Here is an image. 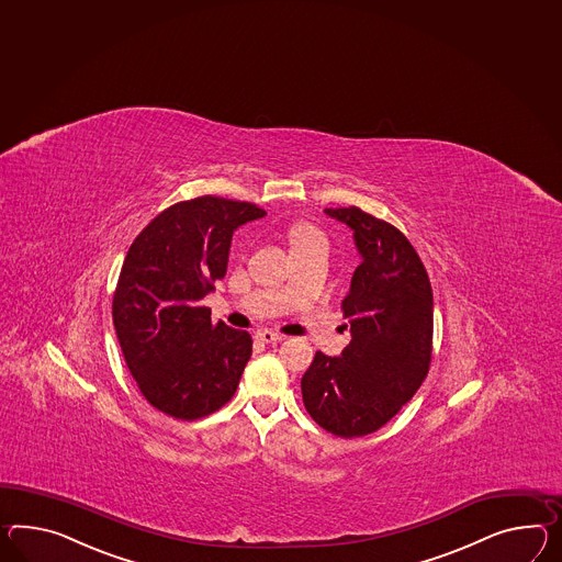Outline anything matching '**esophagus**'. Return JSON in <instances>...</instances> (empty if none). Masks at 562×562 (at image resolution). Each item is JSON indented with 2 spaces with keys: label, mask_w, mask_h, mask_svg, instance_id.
<instances>
[{
  "label": "esophagus",
  "mask_w": 562,
  "mask_h": 562,
  "mask_svg": "<svg viewBox=\"0 0 562 562\" xmlns=\"http://www.w3.org/2000/svg\"><path fill=\"white\" fill-rule=\"evenodd\" d=\"M256 339L260 342H266V345H276V342L284 341V335L274 333V330H258Z\"/></svg>",
  "instance_id": "1"
}]
</instances>
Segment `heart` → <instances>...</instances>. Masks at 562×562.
<instances>
[{"instance_id":"b5f03b06","label":"heart","mask_w":562,"mask_h":562,"mask_svg":"<svg viewBox=\"0 0 562 562\" xmlns=\"http://www.w3.org/2000/svg\"><path fill=\"white\" fill-rule=\"evenodd\" d=\"M288 241H290L292 251H301V249H306V247L327 244V237H325V233L321 232L313 223L299 221V223L290 225V229H288Z\"/></svg>"}]
</instances>
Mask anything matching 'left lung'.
Instances as JSON below:
<instances>
[{"mask_svg": "<svg viewBox=\"0 0 562 562\" xmlns=\"http://www.w3.org/2000/svg\"><path fill=\"white\" fill-rule=\"evenodd\" d=\"M353 229L361 263L342 299L351 342L316 351L302 402L316 425L356 438L390 423L425 382L432 359V288L408 237L359 206L325 209Z\"/></svg>", "mask_w": 562, "mask_h": 562, "instance_id": "obj_1", "label": "left lung"}]
</instances>
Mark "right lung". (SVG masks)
<instances>
[{
    "instance_id": "1",
    "label": "right lung",
    "mask_w": 562,
    "mask_h": 562,
    "mask_svg": "<svg viewBox=\"0 0 562 562\" xmlns=\"http://www.w3.org/2000/svg\"><path fill=\"white\" fill-rule=\"evenodd\" d=\"M263 215L203 194L165 209L127 249L111 315L127 370L156 411L196 420L235 394L251 335L211 323L201 301L227 272L233 232Z\"/></svg>"
}]
</instances>
